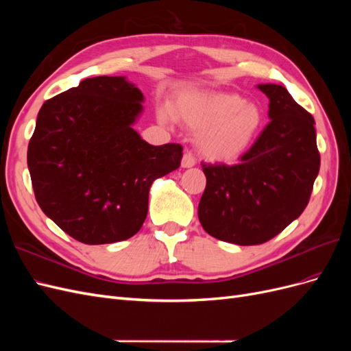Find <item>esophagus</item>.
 Wrapping results in <instances>:
<instances>
[{
    "mask_svg": "<svg viewBox=\"0 0 351 351\" xmlns=\"http://www.w3.org/2000/svg\"><path fill=\"white\" fill-rule=\"evenodd\" d=\"M195 164H196V161H195L193 155L190 154V152H186L183 155V158H182V167L183 168H192Z\"/></svg>",
    "mask_w": 351,
    "mask_h": 351,
    "instance_id": "obj_1",
    "label": "esophagus"
}]
</instances>
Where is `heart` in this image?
Listing matches in <instances>:
<instances>
[{"label":"heart","mask_w":351,"mask_h":351,"mask_svg":"<svg viewBox=\"0 0 351 351\" xmlns=\"http://www.w3.org/2000/svg\"><path fill=\"white\" fill-rule=\"evenodd\" d=\"M161 121L178 120L189 130L199 132V154L210 162H232L246 152L263 124L258 105L230 92L186 93L174 105L158 110Z\"/></svg>","instance_id":"1"}]
</instances>
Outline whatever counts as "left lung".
<instances>
[{"instance_id":"8db88e82","label":"left lung","mask_w":351,"mask_h":351,"mask_svg":"<svg viewBox=\"0 0 351 351\" xmlns=\"http://www.w3.org/2000/svg\"><path fill=\"white\" fill-rule=\"evenodd\" d=\"M269 99V124L237 165L202 164L206 187L197 215L222 241L252 246L271 240L302 215L321 156L313 117L281 84L256 86Z\"/></svg>"}]
</instances>
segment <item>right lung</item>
Masks as SVG:
<instances>
[{
  "mask_svg": "<svg viewBox=\"0 0 351 351\" xmlns=\"http://www.w3.org/2000/svg\"><path fill=\"white\" fill-rule=\"evenodd\" d=\"M145 97L124 76L84 79L39 110L27 168L44 214L84 244L130 239L156 178L180 167L183 147L154 146L133 129Z\"/></svg>",
  "mask_w": 351,
  "mask_h": 351,
  "instance_id": "obj_1",
  "label": "right lung"
}]
</instances>
